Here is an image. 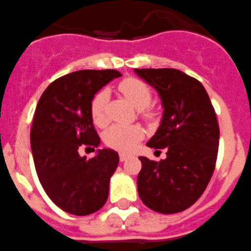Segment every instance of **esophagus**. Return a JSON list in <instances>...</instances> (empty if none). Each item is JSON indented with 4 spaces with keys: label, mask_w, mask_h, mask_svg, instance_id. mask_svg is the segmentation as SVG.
Returning a JSON list of instances; mask_svg holds the SVG:
<instances>
[{
    "label": "esophagus",
    "mask_w": 251,
    "mask_h": 251,
    "mask_svg": "<svg viewBox=\"0 0 251 251\" xmlns=\"http://www.w3.org/2000/svg\"><path fill=\"white\" fill-rule=\"evenodd\" d=\"M128 158H129V155H128L127 153H119V160H121V162H124V160H127Z\"/></svg>",
    "instance_id": "1"
}]
</instances>
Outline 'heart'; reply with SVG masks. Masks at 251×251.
Here are the masks:
<instances>
[{"instance_id": "1", "label": "heart", "mask_w": 251, "mask_h": 251, "mask_svg": "<svg viewBox=\"0 0 251 251\" xmlns=\"http://www.w3.org/2000/svg\"><path fill=\"white\" fill-rule=\"evenodd\" d=\"M119 91L135 108L143 109V112H146V108L151 100V92L143 80L137 78H127L121 82ZM107 105L108 91L102 89L94 96L91 102L92 119L100 127L105 126L108 122ZM142 137H143V130L138 126L114 124L104 133V143L117 151H128L137 144L138 141H141Z\"/></svg>"}]
</instances>
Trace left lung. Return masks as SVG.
Here are the masks:
<instances>
[{
	"label": "left lung",
	"instance_id": "8db88e82",
	"mask_svg": "<svg viewBox=\"0 0 251 251\" xmlns=\"http://www.w3.org/2000/svg\"><path fill=\"white\" fill-rule=\"evenodd\" d=\"M159 94L163 116L147 146L167 149L159 162L139 157L138 194L149 209L174 214L201 198L215 168L219 126L203 84L174 68L134 70Z\"/></svg>",
	"mask_w": 251,
	"mask_h": 251
}]
</instances>
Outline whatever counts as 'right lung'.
<instances>
[{
    "mask_svg": "<svg viewBox=\"0 0 251 251\" xmlns=\"http://www.w3.org/2000/svg\"><path fill=\"white\" fill-rule=\"evenodd\" d=\"M114 70L72 72L50 84L41 96L31 129V149L37 176L50 199L73 215H89L107 201L109 180L119 155L109 148L96 157H80L82 144L98 147L91 102L114 78Z\"/></svg>",
    "mask_w": 251,
    "mask_h": 251,
    "instance_id": "obj_1",
    "label": "right lung"
}]
</instances>
